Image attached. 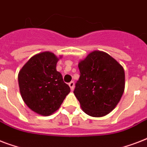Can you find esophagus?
Here are the masks:
<instances>
[{
  "mask_svg": "<svg viewBox=\"0 0 147 147\" xmlns=\"http://www.w3.org/2000/svg\"><path fill=\"white\" fill-rule=\"evenodd\" d=\"M69 85L71 91H73L74 88H75V82H71L69 83Z\"/></svg>",
  "mask_w": 147,
  "mask_h": 147,
  "instance_id": "esophagus-1",
  "label": "esophagus"
}]
</instances>
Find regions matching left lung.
Listing matches in <instances>:
<instances>
[{"mask_svg":"<svg viewBox=\"0 0 147 147\" xmlns=\"http://www.w3.org/2000/svg\"><path fill=\"white\" fill-rule=\"evenodd\" d=\"M80 77L74 94L85 114L107 115L118 104L125 88L123 66L109 54L95 50L78 63Z\"/></svg>","mask_w":147,"mask_h":147,"instance_id":"obj_1","label":"left lung"}]
</instances>
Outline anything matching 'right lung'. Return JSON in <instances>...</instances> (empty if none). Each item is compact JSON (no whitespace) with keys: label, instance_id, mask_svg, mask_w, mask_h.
<instances>
[{"label":"right lung","instance_id":"obj_1","mask_svg":"<svg viewBox=\"0 0 147 147\" xmlns=\"http://www.w3.org/2000/svg\"><path fill=\"white\" fill-rule=\"evenodd\" d=\"M58 58L42 52L27 61L18 74L20 92L30 109L42 116H49L60 107L70 88L63 82L56 64Z\"/></svg>","mask_w":147,"mask_h":147}]
</instances>
